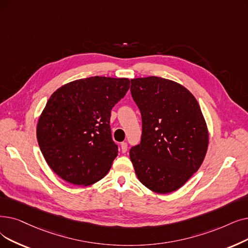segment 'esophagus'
I'll list each match as a JSON object with an SVG mask.
<instances>
[{"instance_id": "1", "label": "esophagus", "mask_w": 248, "mask_h": 248, "mask_svg": "<svg viewBox=\"0 0 248 248\" xmlns=\"http://www.w3.org/2000/svg\"><path fill=\"white\" fill-rule=\"evenodd\" d=\"M121 148H122V152H123V153H125L126 151H127V144H126L125 142H123V143L121 144Z\"/></svg>"}]
</instances>
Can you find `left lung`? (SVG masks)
Returning <instances> with one entry per match:
<instances>
[{
  "label": "left lung",
  "mask_w": 248,
  "mask_h": 248,
  "mask_svg": "<svg viewBox=\"0 0 248 248\" xmlns=\"http://www.w3.org/2000/svg\"><path fill=\"white\" fill-rule=\"evenodd\" d=\"M131 83L143 122L141 143L130 150L138 179L156 193L175 191L206 157V120L195 96L177 82L150 76Z\"/></svg>",
  "instance_id": "obj_1"
}]
</instances>
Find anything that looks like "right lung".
<instances>
[{"label":"right lung","mask_w":248,"mask_h":248,"mask_svg":"<svg viewBox=\"0 0 248 248\" xmlns=\"http://www.w3.org/2000/svg\"><path fill=\"white\" fill-rule=\"evenodd\" d=\"M130 83L95 76L64 84L51 94L39 115L36 137L46 163L62 179L87 186L108 173L118 152L110 113Z\"/></svg>","instance_id":"add662e5"}]
</instances>
